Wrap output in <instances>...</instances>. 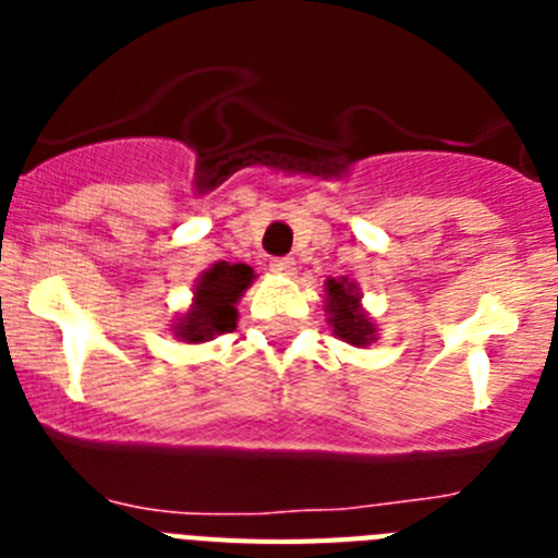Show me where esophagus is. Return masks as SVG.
<instances>
[{
	"mask_svg": "<svg viewBox=\"0 0 558 558\" xmlns=\"http://www.w3.org/2000/svg\"><path fill=\"white\" fill-rule=\"evenodd\" d=\"M270 270H276V274H284V276H293L295 259L293 256H276L274 263H270Z\"/></svg>",
	"mask_w": 558,
	"mask_h": 558,
	"instance_id": "34e87169",
	"label": "esophagus"
}]
</instances>
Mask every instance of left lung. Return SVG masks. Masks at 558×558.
I'll return each instance as SVG.
<instances>
[{"instance_id":"left-lung-1","label":"left lung","mask_w":558,"mask_h":558,"mask_svg":"<svg viewBox=\"0 0 558 558\" xmlns=\"http://www.w3.org/2000/svg\"><path fill=\"white\" fill-rule=\"evenodd\" d=\"M324 293H327L324 295V313H327L335 338L357 349L372 347L377 340V324L363 310V293L357 284L349 276H340V279L329 276L324 282Z\"/></svg>"}]
</instances>
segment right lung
I'll list each match as a JSON object with an SVG mask.
<instances>
[{
	"label": "right lung",
	"mask_w": 558,
	"mask_h": 558,
	"mask_svg": "<svg viewBox=\"0 0 558 558\" xmlns=\"http://www.w3.org/2000/svg\"><path fill=\"white\" fill-rule=\"evenodd\" d=\"M256 279L245 263H215L195 279L192 304L172 322L170 332L181 343H206L236 329V304Z\"/></svg>",
	"instance_id": "right-lung-1"
}]
</instances>
